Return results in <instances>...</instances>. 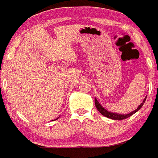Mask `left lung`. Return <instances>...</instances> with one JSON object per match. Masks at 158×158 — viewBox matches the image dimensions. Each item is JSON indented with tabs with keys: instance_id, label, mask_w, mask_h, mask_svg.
Returning a JSON list of instances; mask_svg holds the SVG:
<instances>
[{
	"instance_id": "obj_1",
	"label": "left lung",
	"mask_w": 158,
	"mask_h": 158,
	"mask_svg": "<svg viewBox=\"0 0 158 158\" xmlns=\"http://www.w3.org/2000/svg\"><path fill=\"white\" fill-rule=\"evenodd\" d=\"M146 99H147V97H145V99L143 100V101L142 104H141L139 107H137V108L135 109L134 111H132V112L129 113V114H116V113L110 112V111L107 110L106 109H104V107H103L102 106H101V104L98 103V101H97V99H95V106H96V107H97V110H99V112L101 113V114H103L104 116H105V117L109 118L114 119V120H123V119L128 118L130 117L131 115H132L133 114H135L136 111H138V110H139V109L143 107V104L145 103Z\"/></svg>"
}]
</instances>
